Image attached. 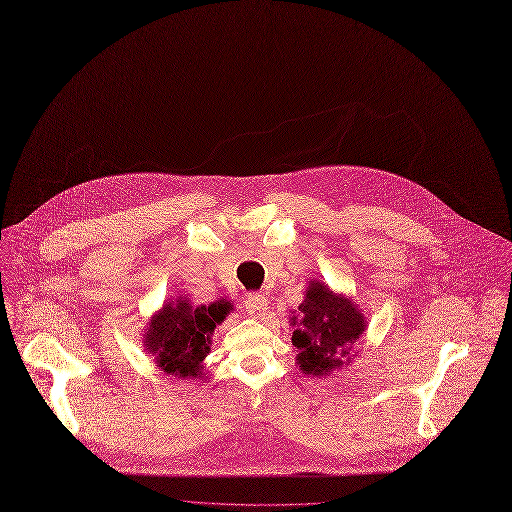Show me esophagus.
I'll use <instances>...</instances> for the list:
<instances>
[{
    "instance_id": "1",
    "label": "esophagus",
    "mask_w": 512,
    "mask_h": 512,
    "mask_svg": "<svg viewBox=\"0 0 512 512\" xmlns=\"http://www.w3.org/2000/svg\"><path fill=\"white\" fill-rule=\"evenodd\" d=\"M267 306H269V302L263 294H249L245 298V310H247V314H251L255 318L263 316L267 312Z\"/></svg>"
}]
</instances>
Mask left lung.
Here are the masks:
<instances>
[{"label": "left lung", "instance_id": "left-lung-1", "mask_svg": "<svg viewBox=\"0 0 512 512\" xmlns=\"http://www.w3.org/2000/svg\"><path fill=\"white\" fill-rule=\"evenodd\" d=\"M298 310L300 318H292V345L298 349L300 369L316 378L339 369L351 345L363 335L361 312L351 300L335 296L327 286L314 282Z\"/></svg>", "mask_w": 512, "mask_h": 512}]
</instances>
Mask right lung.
<instances>
[{
    "label": "right lung",
    "instance_id": "1",
    "mask_svg": "<svg viewBox=\"0 0 512 512\" xmlns=\"http://www.w3.org/2000/svg\"><path fill=\"white\" fill-rule=\"evenodd\" d=\"M228 310L230 304L224 300L198 308L188 300L163 306L145 333V343L159 367L171 376L200 378L202 361L210 353V337Z\"/></svg>",
    "mask_w": 512,
    "mask_h": 512
}]
</instances>
